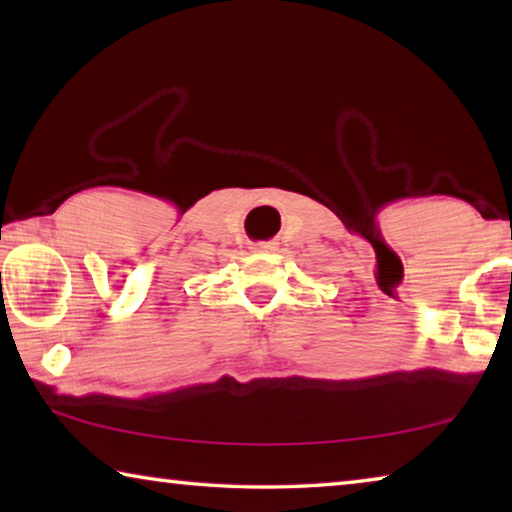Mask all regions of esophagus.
Listing matches in <instances>:
<instances>
[{
    "label": "esophagus",
    "instance_id": "obj_1",
    "mask_svg": "<svg viewBox=\"0 0 512 512\" xmlns=\"http://www.w3.org/2000/svg\"><path fill=\"white\" fill-rule=\"evenodd\" d=\"M275 248H277L275 241H259V244H253L255 253H273Z\"/></svg>",
    "mask_w": 512,
    "mask_h": 512
}]
</instances>
